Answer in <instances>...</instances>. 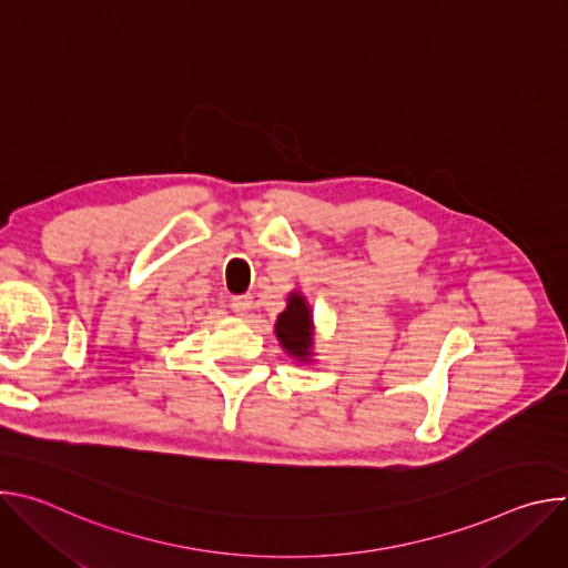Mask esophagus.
<instances>
[{"label":"esophagus","mask_w":568,"mask_h":568,"mask_svg":"<svg viewBox=\"0 0 568 568\" xmlns=\"http://www.w3.org/2000/svg\"><path fill=\"white\" fill-rule=\"evenodd\" d=\"M252 296L250 294H240V296H233L231 298V310L237 314V316H245L250 310H252Z\"/></svg>","instance_id":"obj_1"}]
</instances>
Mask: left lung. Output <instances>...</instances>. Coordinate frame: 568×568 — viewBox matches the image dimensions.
<instances>
[{
	"label": "left lung",
	"instance_id": "8db88e82",
	"mask_svg": "<svg viewBox=\"0 0 568 568\" xmlns=\"http://www.w3.org/2000/svg\"><path fill=\"white\" fill-rule=\"evenodd\" d=\"M312 310L305 303V296L292 292L287 298V307L276 318V337L287 355L298 362H310L312 357Z\"/></svg>",
	"mask_w": 568,
	"mask_h": 568
}]
</instances>
